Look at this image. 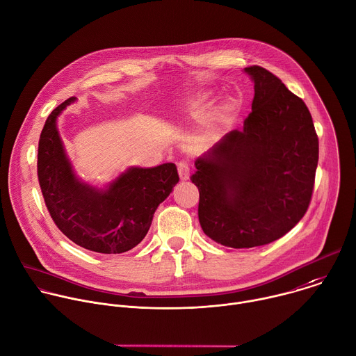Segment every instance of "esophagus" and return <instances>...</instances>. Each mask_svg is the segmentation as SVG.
Wrapping results in <instances>:
<instances>
[{
  "label": "esophagus",
  "mask_w": 356,
  "mask_h": 356,
  "mask_svg": "<svg viewBox=\"0 0 356 356\" xmlns=\"http://www.w3.org/2000/svg\"><path fill=\"white\" fill-rule=\"evenodd\" d=\"M177 172H179V176L181 180H187L188 176H190V166L187 162L181 161L177 163Z\"/></svg>",
  "instance_id": "34e87169"
}]
</instances>
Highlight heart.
<instances>
[{
    "label": "heart",
    "mask_w": 356,
    "mask_h": 356,
    "mask_svg": "<svg viewBox=\"0 0 356 356\" xmlns=\"http://www.w3.org/2000/svg\"><path fill=\"white\" fill-rule=\"evenodd\" d=\"M184 108L194 117L204 118V131L208 136L216 134L230 122L233 114V103L220 102L211 108V96L208 93H197L183 100Z\"/></svg>",
    "instance_id": "heart-1"
}]
</instances>
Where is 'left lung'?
<instances>
[{
    "mask_svg": "<svg viewBox=\"0 0 356 356\" xmlns=\"http://www.w3.org/2000/svg\"><path fill=\"white\" fill-rule=\"evenodd\" d=\"M242 130L227 133L195 161L198 219L216 243L249 249L288 233L306 213L318 162V138L305 102L263 67Z\"/></svg>",
    "mask_w": 356,
    "mask_h": 356,
    "instance_id": "8db88e82",
    "label": "left lung"
}]
</instances>
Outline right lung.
Returning <instances> with one entry per match:
<instances>
[{
    "instance_id": "obj_1",
    "label": "right lung",
    "mask_w": 356,
    "mask_h": 356,
    "mask_svg": "<svg viewBox=\"0 0 356 356\" xmlns=\"http://www.w3.org/2000/svg\"><path fill=\"white\" fill-rule=\"evenodd\" d=\"M70 97L47 117L38 149V177L46 207L57 227L75 245L96 253L120 254L145 238L158 205L179 181L175 163L130 168L107 188L81 181L57 131L58 114Z\"/></svg>"
}]
</instances>
